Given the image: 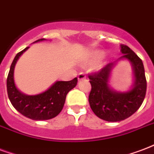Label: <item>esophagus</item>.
<instances>
[{
    "label": "esophagus",
    "instance_id": "1",
    "mask_svg": "<svg viewBox=\"0 0 154 154\" xmlns=\"http://www.w3.org/2000/svg\"><path fill=\"white\" fill-rule=\"evenodd\" d=\"M85 77H86V75L84 73V72H80L79 74H78V80H82V79H85Z\"/></svg>",
    "mask_w": 154,
    "mask_h": 154
}]
</instances>
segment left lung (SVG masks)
<instances>
[{"label":"left lung","instance_id":"1","mask_svg":"<svg viewBox=\"0 0 154 154\" xmlns=\"http://www.w3.org/2000/svg\"><path fill=\"white\" fill-rule=\"evenodd\" d=\"M124 55L119 59L131 62L134 72L133 88L128 92H117L108 84L114 63H109L99 71L89 75L91 90L89 103L98 118L108 122H119L128 118L140 108L145 99L147 88L142 60L128 46L121 44Z\"/></svg>","mask_w":154,"mask_h":154}]
</instances>
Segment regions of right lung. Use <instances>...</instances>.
Wrapping results in <instances>:
<instances>
[{
	"label": "right lung",
	"instance_id": "1",
	"mask_svg": "<svg viewBox=\"0 0 154 154\" xmlns=\"http://www.w3.org/2000/svg\"><path fill=\"white\" fill-rule=\"evenodd\" d=\"M45 40L40 38L36 42ZM16 55L12 62L7 77V93L12 105L18 112L34 120H47L58 116L64 107L67 94L76 86L77 78L69 82H56L52 86L36 95H26L17 90L14 81V70L16 62L26 50Z\"/></svg>",
	"mask_w": 154,
	"mask_h": 154
}]
</instances>
